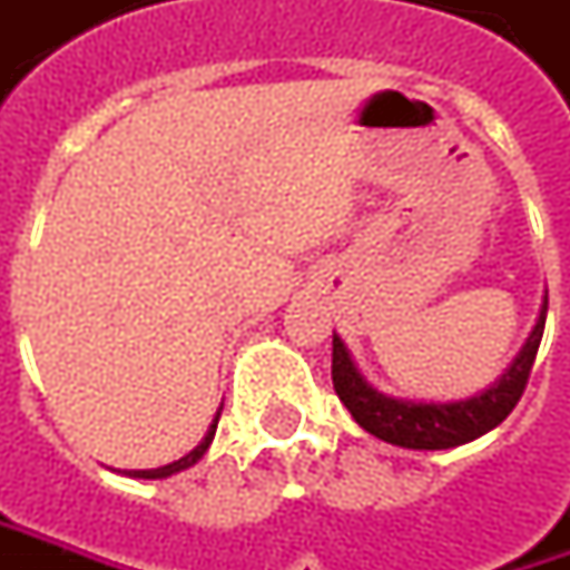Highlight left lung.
Segmentation results:
<instances>
[{
	"label": "left lung",
	"mask_w": 570,
	"mask_h": 570,
	"mask_svg": "<svg viewBox=\"0 0 570 570\" xmlns=\"http://www.w3.org/2000/svg\"><path fill=\"white\" fill-rule=\"evenodd\" d=\"M549 312V293L542 296V309L532 325L530 337L523 341L520 354L510 360V366L494 383L453 402H424V399H395L385 395L357 370L347 344L334 334L332 341V380L337 399L354 414L360 428L380 436L392 446L405 450H453L469 440H479L482 433L494 431L513 405L520 402L527 380H530L532 360L542 341Z\"/></svg>",
	"instance_id": "8db88e82"
}]
</instances>
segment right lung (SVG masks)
Listing matches in <instances>:
<instances>
[{"instance_id":"add662e5","label":"right lung","mask_w":570,"mask_h":570,"mask_svg":"<svg viewBox=\"0 0 570 570\" xmlns=\"http://www.w3.org/2000/svg\"><path fill=\"white\" fill-rule=\"evenodd\" d=\"M219 411H223V405L216 409V417H213V424L207 428V433H204V440L187 453V456L175 459V462H168V465H159V469H130L127 475L130 479H168V475H178V472H185V469H190L197 459H204V453L210 450L213 443V433H216V424H219Z\"/></svg>"}]
</instances>
